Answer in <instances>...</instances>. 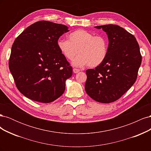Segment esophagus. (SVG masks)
<instances>
[{"label":"esophagus","mask_w":151,"mask_h":151,"mask_svg":"<svg viewBox=\"0 0 151 151\" xmlns=\"http://www.w3.org/2000/svg\"><path fill=\"white\" fill-rule=\"evenodd\" d=\"M80 71V70L79 69H78V68H74V69H73V72H74V73H77V72H79Z\"/></svg>","instance_id":"34e87169"}]
</instances>
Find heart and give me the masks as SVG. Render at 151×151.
I'll use <instances>...</instances> for the list:
<instances>
[{
    "label": "heart",
    "mask_w": 151,
    "mask_h": 151,
    "mask_svg": "<svg viewBox=\"0 0 151 151\" xmlns=\"http://www.w3.org/2000/svg\"><path fill=\"white\" fill-rule=\"evenodd\" d=\"M68 40H58L57 47L68 60H72L80 54L73 65L77 67L88 65L96 67L106 60L108 43L102 35H96L84 29H77L68 35Z\"/></svg>",
    "instance_id": "b5f03b06"
}]
</instances>
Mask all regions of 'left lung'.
I'll use <instances>...</instances> for the list:
<instances>
[{"label":"left lung","instance_id":"left-lung-1","mask_svg":"<svg viewBox=\"0 0 151 151\" xmlns=\"http://www.w3.org/2000/svg\"><path fill=\"white\" fill-rule=\"evenodd\" d=\"M94 28L108 35V55L102 64L86 71L85 90L96 101L109 103L120 98L135 83L142 55L135 36L122 27L106 24Z\"/></svg>","mask_w":151,"mask_h":151}]
</instances>
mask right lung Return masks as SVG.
I'll return each instance as SVG.
<instances>
[{
	"mask_svg": "<svg viewBox=\"0 0 151 151\" xmlns=\"http://www.w3.org/2000/svg\"><path fill=\"white\" fill-rule=\"evenodd\" d=\"M68 27L47 21L28 26L11 48L9 67L16 86L24 96L48 103L64 93L72 67L57 47Z\"/></svg>",
	"mask_w": 151,
	"mask_h": 151,
	"instance_id": "obj_1",
	"label": "right lung"
}]
</instances>
